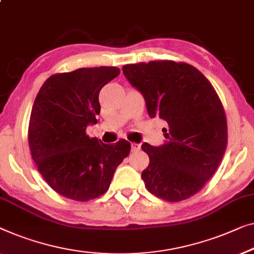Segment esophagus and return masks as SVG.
Listing matches in <instances>:
<instances>
[{
    "instance_id": "obj_1",
    "label": "esophagus",
    "mask_w": 254,
    "mask_h": 254,
    "mask_svg": "<svg viewBox=\"0 0 254 254\" xmlns=\"http://www.w3.org/2000/svg\"><path fill=\"white\" fill-rule=\"evenodd\" d=\"M130 145H131V151H133V152L138 151V150L141 149V145L137 144V143H131Z\"/></svg>"
}]
</instances>
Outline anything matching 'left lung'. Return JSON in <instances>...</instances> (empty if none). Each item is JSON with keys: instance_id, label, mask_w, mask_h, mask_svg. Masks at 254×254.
I'll use <instances>...</instances> for the list:
<instances>
[{"instance_id": "1", "label": "left lung", "mask_w": 254, "mask_h": 254, "mask_svg": "<svg viewBox=\"0 0 254 254\" xmlns=\"http://www.w3.org/2000/svg\"><path fill=\"white\" fill-rule=\"evenodd\" d=\"M128 81L143 95L151 118L167 123L165 144L143 143L150 158L145 188L167 201H181L205 186L225 154L228 135L222 103L192 65L173 61L124 65Z\"/></svg>"}]
</instances>
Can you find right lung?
<instances>
[{"label": "right lung", "mask_w": 254, "mask_h": 254, "mask_svg": "<svg viewBox=\"0 0 254 254\" xmlns=\"http://www.w3.org/2000/svg\"><path fill=\"white\" fill-rule=\"evenodd\" d=\"M119 73L115 66L57 73L36 95L28 126L32 158L48 185L69 199L88 201L105 193L130 152L126 139L111 145L86 134L88 125L97 123L101 89Z\"/></svg>", "instance_id": "obj_1"}]
</instances>
